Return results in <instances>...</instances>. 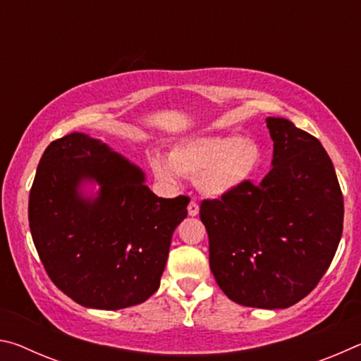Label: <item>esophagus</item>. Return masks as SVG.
Masks as SVG:
<instances>
[{
    "label": "esophagus",
    "mask_w": 361,
    "mask_h": 361,
    "mask_svg": "<svg viewBox=\"0 0 361 361\" xmlns=\"http://www.w3.org/2000/svg\"><path fill=\"white\" fill-rule=\"evenodd\" d=\"M188 215L189 216H197L199 215V205L194 202V200H191L188 205Z\"/></svg>",
    "instance_id": "esophagus-1"
}]
</instances>
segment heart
Segmentation results:
<instances>
[{
    "mask_svg": "<svg viewBox=\"0 0 361 361\" xmlns=\"http://www.w3.org/2000/svg\"><path fill=\"white\" fill-rule=\"evenodd\" d=\"M264 151L253 138L237 135H192L181 138L169 157L151 151L149 167L157 181L180 185L181 175L195 178L197 189L209 199H224L258 175Z\"/></svg>",
    "mask_w": 361,
    "mask_h": 361,
    "instance_id": "b5f03b06",
    "label": "heart"
}]
</instances>
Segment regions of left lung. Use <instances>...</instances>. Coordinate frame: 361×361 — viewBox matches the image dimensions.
I'll return each instance as SVG.
<instances>
[{
  "mask_svg": "<svg viewBox=\"0 0 361 361\" xmlns=\"http://www.w3.org/2000/svg\"><path fill=\"white\" fill-rule=\"evenodd\" d=\"M269 172L224 199L204 200L210 269L219 288L247 307L286 309L315 288L342 235L344 200L333 162L315 137L267 118Z\"/></svg>",
  "mask_w": 361,
  "mask_h": 361,
  "instance_id": "obj_1",
  "label": "left lung"
}]
</instances>
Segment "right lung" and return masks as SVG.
Here are the masks:
<instances>
[{"instance_id":"right-lung-1","label":"right lung","mask_w":361,"mask_h":361,"mask_svg":"<svg viewBox=\"0 0 361 361\" xmlns=\"http://www.w3.org/2000/svg\"><path fill=\"white\" fill-rule=\"evenodd\" d=\"M189 199L157 197L146 173L100 138L47 146L30 191V231L46 272L84 307L145 302L161 285Z\"/></svg>"}]
</instances>
